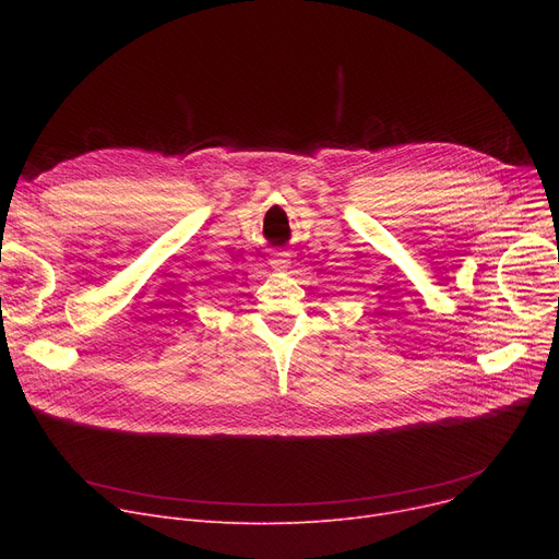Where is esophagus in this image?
Here are the masks:
<instances>
[{"label":"esophagus","mask_w":559,"mask_h":559,"mask_svg":"<svg viewBox=\"0 0 559 559\" xmlns=\"http://www.w3.org/2000/svg\"><path fill=\"white\" fill-rule=\"evenodd\" d=\"M270 264L272 267L276 270V272H283V270H287V264H289V255L287 253H274V258L270 260Z\"/></svg>","instance_id":"esophagus-1"}]
</instances>
